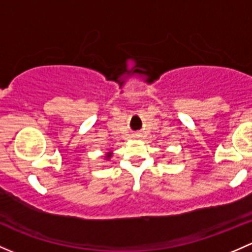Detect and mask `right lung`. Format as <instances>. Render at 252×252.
<instances>
[{
	"instance_id": "add662e5",
	"label": "right lung",
	"mask_w": 252,
	"mask_h": 252,
	"mask_svg": "<svg viewBox=\"0 0 252 252\" xmlns=\"http://www.w3.org/2000/svg\"><path fill=\"white\" fill-rule=\"evenodd\" d=\"M112 156H113V152H112V151H110V152H107V153H106V155L104 156L105 160H110L111 158H112Z\"/></svg>"
}]
</instances>
